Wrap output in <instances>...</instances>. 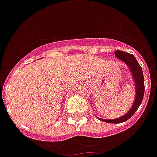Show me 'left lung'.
<instances>
[{"instance_id":"obj_1","label":"left lung","mask_w":157,"mask_h":157,"mask_svg":"<svg viewBox=\"0 0 157 157\" xmlns=\"http://www.w3.org/2000/svg\"><path fill=\"white\" fill-rule=\"evenodd\" d=\"M114 54H115V57L117 58H118V59L126 63V65L129 67V69L131 72L133 81H134V84H135V98H134V101H133L131 108L129 109V111L126 114H124L123 116L115 118V119H103V118H98L103 121V122H108V123H121V122H126L129 118H131L134 114V113L136 112V111L138 109L139 106L141 105L143 97H144V80L142 69H141V65H139V63L136 60L135 57L133 54L124 52V51H121V50H116L114 52Z\"/></svg>"}]
</instances>
